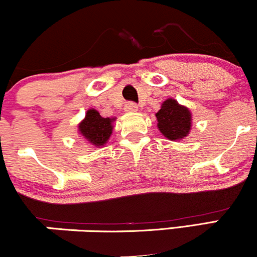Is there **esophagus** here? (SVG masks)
<instances>
[{
  "instance_id": "1",
  "label": "esophagus",
  "mask_w": 257,
  "mask_h": 257,
  "mask_svg": "<svg viewBox=\"0 0 257 257\" xmlns=\"http://www.w3.org/2000/svg\"><path fill=\"white\" fill-rule=\"evenodd\" d=\"M124 110L126 112H137L138 111V105L135 102H126L124 105Z\"/></svg>"
}]
</instances>
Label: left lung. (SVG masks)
<instances>
[{
	"label": "left lung",
	"instance_id": "8db88e82",
	"mask_svg": "<svg viewBox=\"0 0 257 257\" xmlns=\"http://www.w3.org/2000/svg\"><path fill=\"white\" fill-rule=\"evenodd\" d=\"M156 117L159 132L169 140H180L187 137L191 129V112L174 99L166 100Z\"/></svg>",
	"mask_w": 257,
	"mask_h": 257
}]
</instances>
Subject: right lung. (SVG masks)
<instances>
[{
    "label": "right lung",
    "instance_id": "add662e5",
    "mask_svg": "<svg viewBox=\"0 0 257 257\" xmlns=\"http://www.w3.org/2000/svg\"><path fill=\"white\" fill-rule=\"evenodd\" d=\"M113 119L104 118L96 110H88L85 118L79 123V132L95 146L104 145L112 133Z\"/></svg>",
    "mask_w": 257,
    "mask_h": 257
}]
</instances>
